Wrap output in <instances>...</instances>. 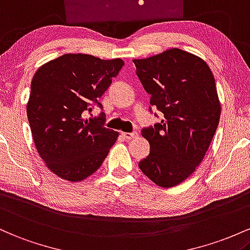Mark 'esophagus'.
Segmentation results:
<instances>
[{
  "label": "esophagus",
  "mask_w": 250,
  "mask_h": 250,
  "mask_svg": "<svg viewBox=\"0 0 250 250\" xmlns=\"http://www.w3.org/2000/svg\"><path fill=\"white\" fill-rule=\"evenodd\" d=\"M122 136L124 137L125 139H132L137 136V132H123Z\"/></svg>",
  "instance_id": "obj_1"
}]
</instances>
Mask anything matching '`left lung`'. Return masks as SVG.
Wrapping results in <instances>:
<instances>
[{
    "label": "left lung",
    "mask_w": 250,
    "mask_h": 250,
    "mask_svg": "<svg viewBox=\"0 0 250 250\" xmlns=\"http://www.w3.org/2000/svg\"><path fill=\"white\" fill-rule=\"evenodd\" d=\"M133 62L150 104L163 114L161 123L143 128L151 150L138 165L157 186L175 187L195 172L218 126L215 78L203 59L179 48Z\"/></svg>",
    "instance_id": "1"
}]
</instances>
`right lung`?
I'll return each instance as SVG.
<instances>
[{
    "mask_svg": "<svg viewBox=\"0 0 250 250\" xmlns=\"http://www.w3.org/2000/svg\"><path fill=\"white\" fill-rule=\"evenodd\" d=\"M123 66L122 59L68 53L35 72L28 122L39 155L58 177L69 182L89 177L116 143L119 133L104 127V113L98 119H85L83 112L92 111Z\"/></svg>",
    "mask_w": 250,
    "mask_h": 250,
    "instance_id": "1",
    "label": "right lung"
}]
</instances>
